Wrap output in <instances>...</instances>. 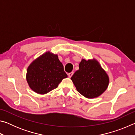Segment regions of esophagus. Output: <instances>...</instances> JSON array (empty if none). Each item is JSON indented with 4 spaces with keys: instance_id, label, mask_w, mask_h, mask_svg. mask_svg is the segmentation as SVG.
I'll return each mask as SVG.
<instances>
[{
    "instance_id": "obj_1",
    "label": "esophagus",
    "mask_w": 135,
    "mask_h": 135,
    "mask_svg": "<svg viewBox=\"0 0 135 135\" xmlns=\"http://www.w3.org/2000/svg\"><path fill=\"white\" fill-rule=\"evenodd\" d=\"M73 74H74V72H71L70 73H68V76L69 77H71V76L73 75Z\"/></svg>"
}]
</instances>
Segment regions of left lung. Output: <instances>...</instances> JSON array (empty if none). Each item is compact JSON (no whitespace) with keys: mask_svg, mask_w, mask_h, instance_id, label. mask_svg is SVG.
<instances>
[{"mask_svg":"<svg viewBox=\"0 0 135 135\" xmlns=\"http://www.w3.org/2000/svg\"><path fill=\"white\" fill-rule=\"evenodd\" d=\"M76 89L84 97L95 98L103 93L109 84V77L96 59H83L79 69L71 77Z\"/></svg>","mask_w":135,"mask_h":135,"instance_id":"1","label":"left lung"}]
</instances>
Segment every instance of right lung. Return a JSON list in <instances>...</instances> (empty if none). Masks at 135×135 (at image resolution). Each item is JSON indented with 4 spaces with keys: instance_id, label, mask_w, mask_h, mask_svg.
I'll return each mask as SVG.
<instances>
[{
    "instance_id": "obj_1",
    "label": "right lung",
    "mask_w": 135,
    "mask_h": 135,
    "mask_svg": "<svg viewBox=\"0 0 135 135\" xmlns=\"http://www.w3.org/2000/svg\"><path fill=\"white\" fill-rule=\"evenodd\" d=\"M67 74L57 55L47 52L36 59L28 66L26 79L34 92L46 94L58 87Z\"/></svg>"
}]
</instances>
